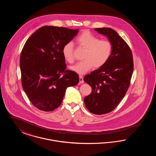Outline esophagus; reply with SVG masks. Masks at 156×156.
<instances>
[{
  "instance_id": "esophagus-1",
  "label": "esophagus",
  "mask_w": 156,
  "mask_h": 156,
  "mask_svg": "<svg viewBox=\"0 0 156 156\" xmlns=\"http://www.w3.org/2000/svg\"><path fill=\"white\" fill-rule=\"evenodd\" d=\"M83 79L82 76H80V83H83Z\"/></svg>"
}]
</instances>
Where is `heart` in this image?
Wrapping results in <instances>:
<instances>
[{"instance_id": "heart-1", "label": "heart", "mask_w": 156, "mask_h": 156, "mask_svg": "<svg viewBox=\"0 0 156 156\" xmlns=\"http://www.w3.org/2000/svg\"><path fill=\"white\" fill-rule=\"evenodd\" d=\"M76 41L86 51L83 57V61L70 68L78 74H85L94 67L99 68L104 66L111 55V42L108 40H99L89 31H83L77 37ZM62 54L67 62L72 64L74 62V45L71 42L63 46Z\"/></svg>"}]
</instances>
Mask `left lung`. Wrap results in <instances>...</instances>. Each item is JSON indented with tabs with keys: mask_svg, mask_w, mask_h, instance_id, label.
Returning a JSON list of instances; mask_svg holds the SVG:
<instances>
[{
	"mask_svg": "<svg viewBox=\"0 0 156 156\" xmlns=\"http://www.w3.org/2000/svg\"><path fill=\"white\" fill-rule=\"evenodd\" d=\"M95 30L108 38L112 51L104 66L85 76L83 80L92 92L85 97L84 103L92 113L103 115L113 111L125 97L133 72V60L130 48L117 32L108 27Z\"/></svg>",
	"mask_w": 156,
	"mask_h": 156,
	"instance_id": "1",
	"label": "left lung"
}]
</instances>
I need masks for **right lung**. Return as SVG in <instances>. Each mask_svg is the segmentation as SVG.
I'll return each mask as SVG.
<instances>
[{
	"mask_svg": "<svg viewBox=\"0 0 156 156\" xmlns=\"http://www.w3.org/2000/svg\"><path fill=\"white\" fill-rule=\"evenodd\" d=\"M78 29L44 26L35 31L23 48L20 66L23 89L37 109L54 111L61 104L68 87L79 82L76 73L66 70L64 45Z\"/></svg>",
	"mask_w": 156,
	"mask_h": 156,
	"instance_id": "1",
	"label": "right lung"
}]
</instances>
